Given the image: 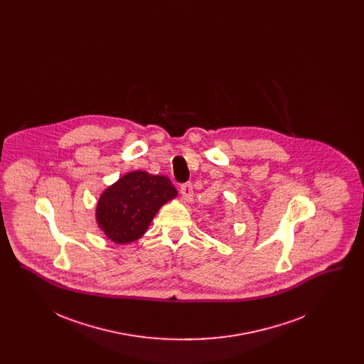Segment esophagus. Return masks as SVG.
<instances>
[{
    "label": "esophagus",
    "instance_id": "1",
    "mask_svg": "<svg viewBox=\"0 0 364 364\" xmlns=\"http://www.w3.org/2000/svg\"><path fill=\"white\" fill-rule=\"evenodd\" d=\"M180 193L183 196V199L186 202H191L193 198V190H192V184L191 183H184L180 186Z\"/></svg>",
    "mask_w": 364,
    "mask_h": 364
}]
</instances>
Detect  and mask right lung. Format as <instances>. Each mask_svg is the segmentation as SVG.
<instances>
[{"label":"right lung","instance_id":"obj_1","mask_svg":"<svg viewBox=\"0 0 364 364\" xmlns=\"http://www.w3.org/2000/svg\"><path fill=\"white\" fill-rule=\"evenodd\" d=\"M176 196L177 190L168 177L129 172L100 196L97 224L112 242H135L146 233L161 206Z\"/></svg>","mask_w":364,"mask_h":364}]
</instances>
